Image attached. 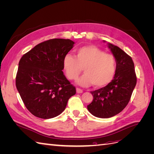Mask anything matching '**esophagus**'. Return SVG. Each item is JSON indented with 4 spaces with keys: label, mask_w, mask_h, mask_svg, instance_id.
I'll use <instances>...</instances> for the list:
<instances>
[{
    "label": "esophagus",
    "mask_w": 154,
    "mask_h": 154,
    "mask_svg": "<svg viewBox=\"0 0 154 154\" xmlns=\"http://www.w3.org/2000/svg\"><path fill=\"white\" fill-rule=\"evenodd\" d=\"M76 92L78 93V94H80V93L83 92V90L80 88H76Z\"/></svg>",
    "instance_id": "esophagus-1"
}]
</instances>
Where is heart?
Returning a JSON list of instances; mask_svg holds the SVG:
<instances>
[{
	"instance_id": "b5f03b06",
	"label": "heart",
	"mask_w": 154,
	"mask_h": 154,
	"mask_svg": "<svg viewBox=\"0 0 154 154\" xmlns=\"http://www.w3.org/2000/svg\"><path fill=\"white\" fill-rule=\"evenodd\" d=\"M116 66L114 55L94 45L83 46L76 51L75 57L67 54L63 60V69L70 80H76L84 69L85 74L77 82L83 87L94 84L100 88L109 84L114 77Z\"/></svg>"
}]
</instances>
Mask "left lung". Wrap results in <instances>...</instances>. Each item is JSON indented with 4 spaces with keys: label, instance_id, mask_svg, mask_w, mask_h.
Listing matches in <instances>:
<instances>
[{
    "label": "left lung",
    "instance_id": "obj_1",
    "mask_svg": "<svg viewBox=\"0 0 154 154\" xmlns=\"http://www.w3.org/2000/svg\"><path fill=\"white\" fill-rule=\"evenodd\" d=\"M108 47L116 59L114 77L109 84L91 92L94 99L87 105L90 113L100 118L121 112L128 105L137 82L132 58L118 46L109 43Z\"/></svg>",
    "mask_w": 154,
    "mask_h": 154
}]
</instances>
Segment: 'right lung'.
I'll return each instance as SVG.
<instances>
[{
	"instance_id": "right-lung-1",
	"label": "right lung",
	"mask_w": 154,
	"mask_h": 154,
	"mask_svg": "<svg viewBox=\"0 0 154 154\" xmlns=\"http://www.w3.org/2000/svg\"><path fill=\"white\" fill-rule=\"evenodd\" d=\"M69 39L43 42L22 56L16 87L24 103L36 117L49 119L61 114L76 88L65 76L63 60L74 47Z\"/></svg>"
}]
</instances>
